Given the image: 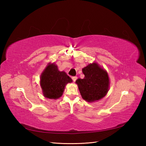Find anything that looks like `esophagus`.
<instances>
[{"instance_id":"obj_1","label":"esophagus","mask_w":146,"mask_h":146,"mask_svg":"<svg viewBox=\"0 0 146 146\" xmlns=\"http://www.w3.org/2000/svg\"><path fill=\"white\" fill-rule=\"evenodd\" d=\"M76 79H77V77L76 76H72V80H73V82H75Z\"/></svg>"}]
</instances>
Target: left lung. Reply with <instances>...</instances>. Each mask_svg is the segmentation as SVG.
<instances>
[{
  "mask_svg": "<svg viewBox=\"0 0 146 146\" xmlns=\"http://www.w3.org/2000/svg\"><path fill=\"white\" fill-rule=\"evenodd\" d=\"M83 79L76 81L82 98L88 102L100 100L107 95L109 88V77L104 68L96 63L89 64L83 68Z\"/></svg>",
  "mask_w": 146,
  "mask_h": 146,
  "instance_id": "8db88e82",
  "label": "left lung"
}]
</instances>
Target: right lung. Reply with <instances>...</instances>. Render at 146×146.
<instances>
[{"label":"right lung","mask_w":146,"mask_h":146,"mask_svg":"<svg viewBox=\"0 0 146 146\" xmlns=\"http://www.w3.org/2000/svg\"><path fill=\"white\" fill-rule=\"evenodd\" d=\"M40 79L43 95L50 99L61 97L66 85L73 82L64 71H59L57 65L54 63L48 64L42 73Z\"/></svg>","instance_id":"add662e5"}]
</instances>
